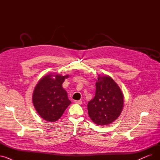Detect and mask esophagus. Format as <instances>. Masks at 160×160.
Returning <instances> with one entry per match:
<instances>
[{"mask_svg":"<svg viewBox=\"0 0 160 160\" xmlns=\"http://www.w3.org/2000/svg\"><path fill=\"white\" fill-rule=\"evenodd\" d=\"M74 103L75 104H81L82 103V100H74Z\"/></svg>","mask_w":160,"mask_h":160,"instance_id":"1","label":"esophagus"}]
</instances>
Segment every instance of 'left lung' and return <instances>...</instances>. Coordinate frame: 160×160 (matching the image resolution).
<instances>
[{"label":"left lung","instance_id":"obj_1","mask_svg":"<svg viewBox=\"0 0 160 160\" xmlns=\"http://www.w3.org/2000/svg\"><path fill=\"white\" fill-rule=\"evenodd\" d=\"M96 93L88 104L89 116L94 123L104 126L114 122L124 106L123 93L118 84L108 75H98Z\"/></svg>","mask_w":160,"mask_h":160}]
</instances>
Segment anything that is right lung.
<instances>
[{
    "instance_id": "obj_1",
    "label": "right lung",
    "mask_w": 160,
    "mask_h": 160,
    "mask_svg": "<svg viewBox=\"0 0 160 160\" xmlns=\"http://www.w3.org/2000/svg\"><path fill=\"white\" fill-rule=\"evenodd\" d=\"M69 77L68 74L50 73L38 82L33 91L32 102L42 119L48 122L58 121L71 103L62 87Z\"/></svg>"
}]
</instances>
